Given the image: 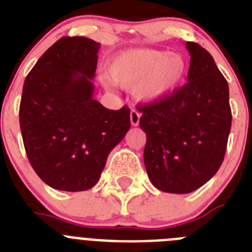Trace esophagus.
<instances>
[{
  "label": "esophagus",
  "mask_w": 252,
  "mask_h": 252,
  "mask_svg": "<svg viewBox=\"0 0 252 252\" xmlns=\"http://www.w3.org/2000/svg\"><path fill=\"white\" fill-rule=\"evenodd\" d=\"M140 116H141V115H140L139 111H136V110L131 111V113H130V121H131V125H132V126H137V125H139Z\"/></svg>",
  "instance_id": "34e87169"
}]
</instances>
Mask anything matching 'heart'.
I'll list each match as a JSON object with an SVG mask.
<instances>
[{"instance_id": "b5f03b06", "label": "heart", "mask_w": 252, "mask_h": 252, "mask_svg": "<svg viewBox=\"0 0 252 252\" xmlns=\"http://www.w3.org/2000/svg\"><path fill=\"white\" fill-rule=\"evenodd\" d=\"M107 78L117 86L132 87L142 103H158L174 94L188 73L183 54L158 49H126L107 63ZM104 83H108L104 79Z\"/></svg>"}]
</instances>
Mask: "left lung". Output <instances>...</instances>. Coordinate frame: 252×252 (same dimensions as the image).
<instances>
[{
  "mask_svg": "<svg viewBox=\"0 0 252 252\" xmlns=\"http://www.w3.org/2000/svg\"><path fill=\"white\" fill-rule=\"evenodd\" d=\"M187 83L158 103L137 107L146 133L149 179L166 193L186 194L206 184L221 166L230 135L228 84L212 55L187 41Z\"/></svg>",
  "mask_w": 252,
  "mask_h": 252,
  "instance_id": "1",
  "label": "left lung"
}]
</instances>
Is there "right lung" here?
Listing matches in <instances>:
<instances>
[{"label": "right lung", "mask_w": 252, "mask_h": 252, "mask_svg": "<svg viewBox=\"0 0 252 252\" xmlns=\"http://www.w3.org/2000/svg\"><path fill=\"white\" fill-rule=\"evenodd\" d=\"M101 44L64 36L28 74L20 103L26 155L51 188L82 192L98 182L111 153L130 130V108L112 111L93 98Z\"/></svg>", "instance_id": "obj_1"}]
</instances>
